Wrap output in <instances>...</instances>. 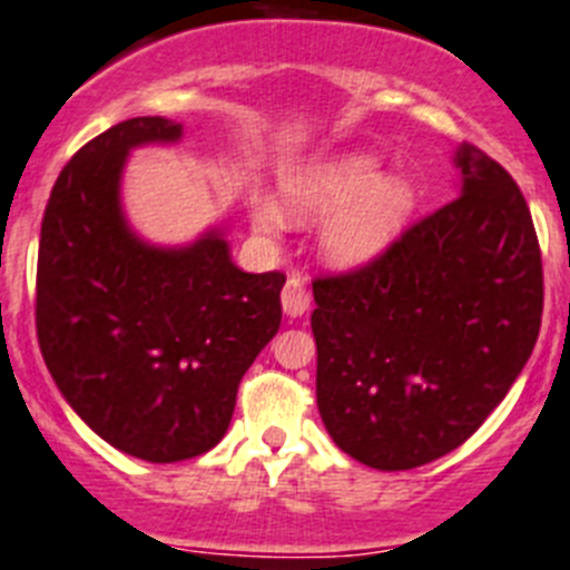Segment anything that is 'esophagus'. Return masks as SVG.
Instances as JSON below:
<instances>
[{
	"mask_svg": "<svg viewBox=\"0 0 570 570\" xmlns=\"http://www.w3.org/2000/svg\"><path fill=\"white\" fill-rule=\"evenodd\" d=\"M281 304H284V312L289 317H301L309 309V289L304 286V278H301V275H292V278L286 281L284 292H281Z\"/></svg>",
	"mask_w": 570,
	"mask_h": 570,
	"instance_id": "esophagus-1",
	"label": "esophagus"
}]
</instances>
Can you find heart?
Returning a JSON list of instances; mask_svg holds the SVG:
<instances>
[{"label": "heart", "instance_id": "1", "mask_svg": "<svg viewBox=\"0 0 570 570\" xmlns=\"http://www.w3.org/2000/svg\"><path fill=\"white\" fill-rule=\"evenodd\" d=\"M284 202L295 218H323L321 247L337 266H357L377 258L403 233L414 209V189L406 178L383 176L377 158L366 153L306 164L284 178ZM286 213L275 198L249 196V224L264 238L286 227Z\"/></svg>", "mask_w": 570, "mask_h": 570}]
</instances>
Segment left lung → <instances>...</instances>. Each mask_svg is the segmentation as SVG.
Returning <instances> with one entry per match:
<instances>
[{
    "mask_svg": "<svg viewBox=\"0 0 570 570\" xmlns=\"http://www.w3.org/2000/svg\"><path fill=\"white\" fill-rule=\"evenodd\" d=\"M463 187L361 269L315 278L317 412L357 463L406 471L483 425L534 352L542 258L514 178L474 145Z\"/></svg>",
    "mask_w": 570,
    "mask_h": 570,
    "instance_id": "8db88e82",
    "label": "left lung"
}]
</instances>
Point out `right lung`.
<instances>
[{"label":"right lung","mask_w":570,"mask_h":570,"mask_svg":"<svg viewBox=\"0 0 570 570\" xmlns=\"http://www.w3.org/2000/svg\"><path fill=\"white\" fill-rule=\"evenodd\" d=\"M181 132L141 116L87 141L56 178L36 266V335L61 397L147 463L198 458L227 434L240 377L281 326L286 284L238 269L224 229L187 247L132 233L127 156Z\"/></svg>","instance_id":"1"}]
</instances>
